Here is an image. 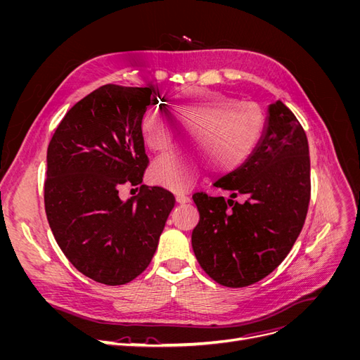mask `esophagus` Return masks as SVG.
I'll list each match as a JSON object with an SVG mask.
<instances>
[{
    "label": "esophagus",
    "instance_id": "34e87169",
    "mask_svg": "<svg viewBox=\"0 0 360 360\" xmlns=\"http://www.w3.org/2000/svg\"><path fill=\"white\" fill-rule=\"evenodd\" d=\"M176 201H177L179 204H186V202L191 201V198L186 197V195H184V193H177V195H176Z\"/></svg>",
    "mask_w": 360,
    "mask_h": 360
}]
</instances>
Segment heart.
<instances>
[{"mask_svg":"<svg viewBox=\"0 0 360 360\" xmlns=\"http://www.w3.org/2000/svg\"><path fill=\"white\" fill-rule=\"evenodd\" d=\"M165 108H148L141 120V134L153 151H165L184 127V139L192 148H180L153 163V177L174 191H188L207 165L214 174H230L254 153L263 134V115L255 106L242 105L219 91L186 90ZM176 123L174 124L173 122ZM205 160L202 161V159Z\"/></svg>","mask_w":360,"mask_h":360,"instance_id":"obj_1","label":"heart"}]
</instances>
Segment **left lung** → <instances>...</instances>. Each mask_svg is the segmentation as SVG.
I'll return each mask as SVG.
<instances>
[{
	"label": "left lung",
	"instance_id": "obj_1",
	"mask_svg": "<svg viewBox=\"0 0 360 360\" xmlns=\"http://www.w3.org/2000/svg\"><path fill=\"white\" fill-rule=\"evenodd\" d=\"M309 171L303 127L281 101L270 103L254 153L213 184L230 193V200L202 192L192 197L200 213L192 249L205 274L233 288L271 274L302 231L311 195ZM237 196L244 202H234Z\"/></svg>",
	"mask_w": 360,
	"mask_h": 360
}]
</instances>
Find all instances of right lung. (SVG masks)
<instances>
[{
  "label": "right lung",
  "mask_w": 360,
  "mask_h": 360,
  "mask_svg": "<svg viewBox=\"0 0 360 360\" xmlns=\"http://www.w3.org/2000/svg\"><path fill=\"white\" fill-rule=\"evenodd\" d=\"M151 94L148 86H101L64 115L48 147L52 234L76 270L105 285L127 284L147 269L176 201L159 186L127 201L118 195L124 183H143L141 120Z\"/></svg>",
  "instance_id": "obj_1"
}]
</instances>
